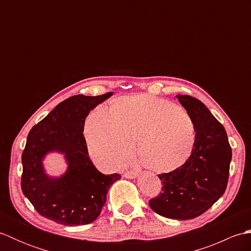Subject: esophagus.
Returning a JSON list of instances; mask_svg holds the SVG:
<instances>
[{
	"label": "esophagus",
	"instance_id": "obj_1",
	"mask_svg": "<svg viewBox=\"0 0 251 251\" xmlns=\"http://www.w3.org/2000/svg\"><path fill=\"white\" fill-rule=\"evenodd\" d=\"M138 176H139V174L137 172H134V170H131V172H126L124 174V177L127 179H135L138 177Z\"/></svg>",
	"mask_w": 251,
	"mask_h": 251
}]
</instances>
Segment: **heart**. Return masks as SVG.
<instances>
[{"label":"heart","instance_id":"obj_1","mask_svg":"<svg viewBox=\"0 0 251 251\" xmlns=\"http://www.w3.org/2000/svg\"><path fill=\"white\" fill-rule=\"evenodd\" d=\"M85 138L90 155L106 168H117L128 161L138 140V151L149 166L172 172L190 158L196 128L188 112L172 101L135 95L90 112Z\"/></svg>","mask_w":251,"mask_h":251}]
</instances>
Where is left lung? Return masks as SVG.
Here are the masks:
<instances>
[{"mask_svg":"<svg viewBox=\"0 0 251 251\" xmlns=\"http://www.w3.org/2000/svg\"><path fill=\"white\" fill-rule=\"evenodd\" d=\"M176 97L194 121L195 146L184 165L158 175L163 192L149 205L169 219L189 220L204 214L225 194L232 149L225 127L201 101L188 95Z\"/></svg>","mask_w":251,"mask_h":251,"instance_id":"obj_1","label":"left lung"}]
</instances>
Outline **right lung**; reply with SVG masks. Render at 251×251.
I'll return each instance as SVG.
<instances>
[{
    "label": "right lung",
    "mask_w": 251,
    "mask_h": 251,
    "mask_svg": "<svg viewBox=\"0 0 251 251\" xmlns=\"http://www.w3.org/2000/svg\"><path fill=\"white\" fill-rule=\"evenodd\" d=\"M112 95L73 96L32 127L21 157V190L41 216L73 226L92 223L100 215L110 186L121 175L101 174L94 166L83 131L89 112ZM51 152L60 153L67 164L60 176L49 175L44 167Z\"/></svg>",
    "instance_id": "1"
}]
</instances>
